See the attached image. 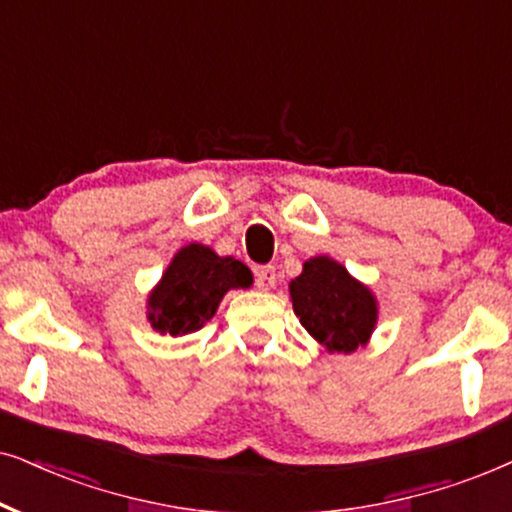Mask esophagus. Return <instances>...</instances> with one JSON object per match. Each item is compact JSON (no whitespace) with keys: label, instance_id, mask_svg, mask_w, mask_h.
Instances as JSON below:
<instances>
[{"label":"esophagus","instance_id":"obj_1","mask_svg":"<svg viewBox=\"0 0 512 512\" xmlns=\"http://www.w3.org/2000/svg\"><path fill=\"white\" fill-rule=\"evenodd\" d=\"M255 283L260 290H271L276 285V269L274 267H257Z\"/></svg>","mask_w":512,"mask_h":512}]
</instances>
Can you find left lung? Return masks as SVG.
I'll return each mask as SVG.
<instances>
[{
	"instance_id": "obj_1",
	"label": "left lung",
	"mask_w": 512,
	"mask_h": 512,
	"mask_svg": "<svg viewBox=\"0 0 512 512\" xmlns=\"http://www.w3.org/2000/svg\"><path fill=\"white\" fill-rule=\"evenodd\" d=\"M299 323L330 353H351L365 346L377 325V299L332 257H311L290 283Z\"/></svg>"
}]
</instances>
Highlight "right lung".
<instances>
[{
    "label": "right lung",
    "instance_id": "1",
    "mask_svg": "<svg viewBox=\"0 0 512 512\" xmlns=\"http://www.w3.org/2000/svg\"><path fill=\"white\" fill-rule=\"evenodd\" d=\"M250 285L252 274L243 262L220 257L208 245L189 243L177 250L149 295L147 318L161 335H189L215 316L229 290Z\"/></svg>",
    "mask_w": 512,
    "mask_h": 512
}]
</instances>
